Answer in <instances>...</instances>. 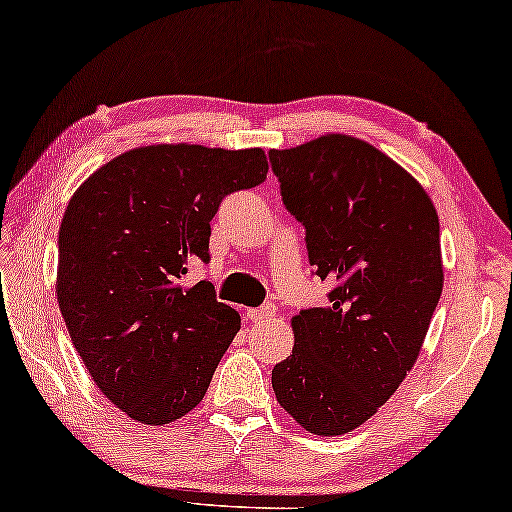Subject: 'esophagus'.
Wrapping results in <instances>:
<instances>
[{"instance_id": "1", "label": "esophagus", "mask_w": 512, "mask_h": 512, "mask_svg": "<svg viewBox=\"0 0 512 512\" xmlns=\"http://www.w3.org/2000/svg\"><path fill=\"white\" fill-rule=\"evenodd\" d=\"M274 311H276V308L272 304H263L261 308H249V311L245 313V317H247V322L258 324V322L270 320V317L274 315Z\"/></svg>"}]
</instances>
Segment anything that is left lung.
<instances>
[{"instance_id": "8db88e82", "label": "left lung", "mask_w": 512, "mask_h": 512, "mask_svg": "<svg viewBox=\"0 0 512 512\" xmlns=\"http://www.w3.org/2000/svg\"><path fill=\"white\" fill-rule=\"evenodd\" d=\"M308 263L329 279L326 308L292 320L295 349L274 365L276 401L315 435L370 420L415 365L442 295L440 222L406 170L363 140L322 136L270 149Z\"/></svg>"}]
</instances>
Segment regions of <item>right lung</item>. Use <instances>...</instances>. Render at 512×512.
<instances>
[{
	"label": "right lung",
	"instance_id": "obj_1",
	"mask_svg": "<svg viewBox=\"0 0 512 512\" xmlns=\"http://www.w3.org/2000/svg\"><path fill=\"white\" fill-rule=\"evenodd\" d=\"M267 177L263 149L140 147L74 192L58 231V308L97 388L142 424L204 399L240 315L208 281L211 220L231 192Z\"/></svg>",
	"mask_w": 512,
	"mask_h": 512
}]
</instances>
